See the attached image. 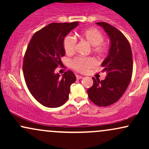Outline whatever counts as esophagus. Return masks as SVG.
<instances>
[{
	"mask_svg": "<svg viewBox=\"0 0 149 149\" xmlns=\"http://www.w3.org/2000/svg\"><path fill=\"white\" fill-rule=\"evenodd\" d=\"M83 77L81 76H79V75H76V78L77 80H80V79H82Z\"/></svg>",
	"mask_w": 149,
	"mask_h": 149,
	"instance_id": "esophagus-1",
	"label": "esophagus"
}]
</instances>
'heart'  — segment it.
I'll list each match as a JSON object with an SVG mask.
<instances>
[{
  "instance_id": "obj_1",
  "label": "heart",
  "mask_w": 149,
  "mask_h": 149,
  "mask_svg": "<svg viewBox=\"0 0 149 149\" xmlns=\"http://www.w3.org/2000/svg\"><path fill=\"white\" fill-rule=\"evenodd\" d=\"M83 40L92 45L93 52L97 54H103L107 52V46L104 43V36L102 32L95 28L87 29L80 34ZM77 45V39L72 35H67L64 38L63 46L66 54H72L75 52ZM71 67L80 73H85L96 65V61L91 57H78L73 59L71 63Z\"/></svg>"
}]
</instances>
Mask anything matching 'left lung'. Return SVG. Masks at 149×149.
Returning a JSON list of instances; mask_svg holds the SVG:
<instances>
[{"mask_svg": "<svg viewBox=\"0 0 149 149\" xmlns=\"http://www.w3.org/2000/svg\"><path fill=\"white\" fill-rule=\"evenodd\" d=\"M97 24L103 27L111 40L109 55L102 66L107 72L104 80L95 78L93 85L88 90L89 99L98 107H108L116 103L127 90L133 70L132 53L130 42L123 33L104 22Z\"/></svg>", "mask_w": 149, "mask_h": 149, "instance_id": "1", "label": "left lung"}]
</instances>
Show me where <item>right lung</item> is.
Here are the masks:
<instances>
[{"mask_svg": "<svg viewBox=\"0 0 149 149\" xmlns=\"http://www.w3.org/2000/svg\"><path fill=\"white\" fill-rule=\"evenodd\" d=\"M78 24V22L49 24L36 32L27 46L24 77L32 96L44 107L56 108L66 103L71 85L76 80L73 71H66L60 78L54 70L62 64L65 36Z\"/></svg>", "mask_w": 149, "mask_h": 149, "instance_id": "obj_1", "label": "right lung"}]
</instances>
